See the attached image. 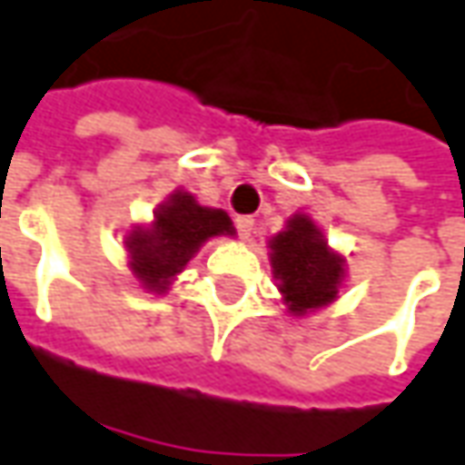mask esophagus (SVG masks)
<instances>
[{
    "instance_id": "obj_1",
    "label": "esophagus",
    "mask_w": 465,
    "mask_h": 465,
    "mask_svg": "<svg viewBox=\"0 0 465 465\" xmlns=\"http://www.w3.org/2000/svg\"><path fill=\"white\" fill-rule=\"evenodd\" d=\"M235 227H238V235L242 240L253 238V217H238V220H235Z\"/></svg>"
}]
</instances>
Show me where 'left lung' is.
<instances>
[{"label": "left lung", "mask_w": 465, "mask_h": 465, "mask_svg": "<svg viewBox=\"0 0 465 465\" xmlns=\"http://www.w3.org/2000/svg\"><path fill=\"white\" fill-rule=\"evenodd\" d=\"M266 245L276 289L292 317H310L338 302L348 261L341 251L330 248L325 230L310 214H292Z\"/></svg>", "instance_id": "obj_1"}]
</instances>
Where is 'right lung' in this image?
<instances>
[{
  "instance_id": "1",
  "label": "right lung",
  "mask_w": 465,
  "mask_h": 465,
  "mask_svg": "<svg viewBox=\"0 0 465 465\" xmlns=\"http://www.w3.org/2000/svg\"><path fill=\"white\" fill-rule=\"evenodd\" d=\"M223 235L235 238L230 214L176 189L153 210L148 223H135L123 235L127 269L148 294H166L199 248Z\"/></svg>"
}]
</instances>
